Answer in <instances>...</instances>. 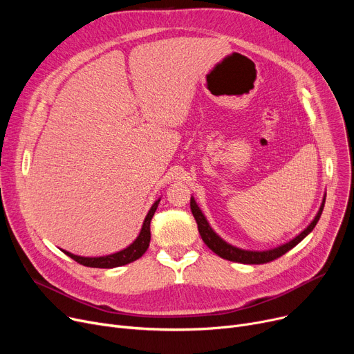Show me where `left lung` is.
Returning <instances> with one entry per match:
<instances>
[{
  "label": "left lung",
  "instance_id": "left-lung-1",
  "mask_svg": "<svg viewBox=\"0 0 354 354\" xmlns=\"http://www.w3.org/2000/svg\"><path fill=\"white\" fill-rule=\"evenodd\" d=\"M324 202L326 198H323L322 202V207L315 215V218L311 221V224L295 238H292L288 243L280 245V247H275L271 250H266V251H251V250H243V248H238L234 247L231 244H228L227 241L222 239L209 225V222L207 221L205 215L202 214V211L199 209L198 203L195 202L194 196H191V211L194 214V218L198 224V231L203 239V243L208 245L209 250H212L216 255H219L221 258L228 259V261H234V263H241V264H266L272 261V259H277L278 257L284 255L287 251H290L291 248H294L297 244L301 243V241L314 230V227L317 225V222L322 216L323 208H324Z\"/></svg>",
  "mask_w": 354,
  "mask_h": 354
}]
</instances>
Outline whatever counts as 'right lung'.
<instances>
[{
	"mask_svg": "<svg viewBox=\"0 0 354 354\" xmlns=\"http://www.w3.org/2000/svg\"><path fill=\"white\" fill-rule=\"evenodd\" d=\"M159 202L160 199L155 201L152 208L149 209L138 238L127 248L115 254L103 255V257H80V255H74L66 250H62V251L70 258H73L74 261H77L79 264L86 267H93V268H115V267H122L129 263L136 261V259L140 258L149 248V243H151V221L156 212Z\"/></svg>",
	"mask_w": 354,
	"mask_h": 354,
	"instance_id": "obj_1",
	"label": "right lung"
}]
</instances>
